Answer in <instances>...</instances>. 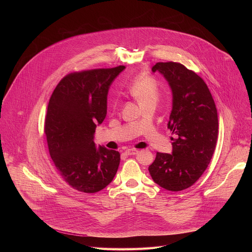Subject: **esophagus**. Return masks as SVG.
I'll use <instances>...</instances> for the list:
<instances>
[{
    "instance_id": "1",
    "label": "esophagus",
    "mask_w": 252,
    "mask_h": 252,
    "mask_svg": "<svg viewBox=\"0 0 252 252\" xmlns=\"http://www.w3.org/2000/svg\"><path fill=\"white\" fill-rule=\"evenodd\" d=\"M139 153V151L134 150V149H128L126 151V155L127 156H133V155H137Z\"/></svg>"
}]
</instances>
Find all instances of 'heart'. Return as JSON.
Masks as SVG:
<instances>
[{
    "label": "heart",
    "instance_id": "obj_1",
    "mask_svg": "<svg viewBox=\"0 0 252 252\" xmlns=\"http://www.w3.org/2000/svg\"><path fill=\"white\" fill-rule=\"evenodd\" d=\"M126 91L145 106L149 103H157L159 98V88L158 82L150 75L141 74L132 78L126 85ZM112 109H116L117 100L112 101Z\"/></svg>",
    "mask_w": 252,
    "mask_h": 252
}]
</instances>
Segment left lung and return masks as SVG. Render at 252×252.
<instances>
[{"label": "left lung", "mask_w": 252, "mask_h": 252, "mask_svg": "<svg viewBox=\"0 0 252 252\" xmlns=\"http://www.w3.org/2000/svg\"><path fill=\"white\" fill-rule=\"evenodd\" d=\"M152 69L161 73L171 88L167 128L174 137L172 155L157 153L149 170L162 189L181 191L198 181L212 158L219 134L217 106L204 81L183 63H157Z\"/></svg>", "instance_id": "1"}]
</instances>
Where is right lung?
I'll use <instances>...</instances> for the list:
<instances>
[{
  "label": "right lung",
  "instance_id": "right-lung-1",
  "mask_svg": "<svg viewBox=\"0 0 252 252\" xmlns=\"http://www.w3.org/2000/svg\"><path fill=\"white\" fill-rule=\"evenodd\" d=\"M124 68L119 65L67 74L50 98L44 126L50 156L61 177L79 191L103 189L118 171L120 153L95 149L94 133L106 115L109 87Z\"/></svg>",
  "mask_w": 252,
  "mask_h": 252
}]
</instances>
